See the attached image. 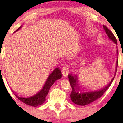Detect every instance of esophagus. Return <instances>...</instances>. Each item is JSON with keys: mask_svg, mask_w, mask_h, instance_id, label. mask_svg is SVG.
I'll use <instances>...</instances> for the list:
<instances>
[{"mask_svg": "<svg viewBox=\"0 0 123 123\" xmlns=\"http://www.w3.org/2000/svg\"><path fill=\"white\" fill-rule=\"evenodd\" d=\"M69 66L68 64H65V65L63 66L62 69V73L64 76H66L68 75L69 71Z\"/></svg>", "mask_w": 123, "mask_h": 123, "instance_id": "1", "label": "esophagus"}]
</instances>
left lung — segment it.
<instances>
[{"instance_id":"obj_1","label":"left lung","mask_w":123,"mask_h":123,"mask_svg":"<svg viewBox=\"0 0 123 123\" xmlns=\"http://www.w3.org/2000/svg\"><path fill=\"white\" fill-rule=\"evenodd\" d=\"M103 27H104V30L105 31L106 34L108 35L109 38L111 40H112L113 42H115L116 44L117 45V40L116 39L115 36H114L113 33L106 26H105V25H103ZM117 53L118 54V50H117ZM118 57H117L116 61V72L117 68L118 66ZM68 78L70 81V86L72 87V92L71 94H70V98H71L72 101L75 104H77V105L85 106L90 104V103L94 102V101H96V100H97L99 98H101L103 95V94L105 93V91L110 87V86L111 85L113 80L114 78H115V76L112 79V80H111V82L109 83L106 87H104L102 89H100V90H97V91H91V92H85L82 93L79 92V89L80 88L79 86L77 84V78L76 77V76H72V74H69Z\"/></svg>"}]
</instances>
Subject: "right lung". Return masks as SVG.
I'll return each mask as SVG.
<instances>
[{"mask_svg":"<svg viewBox=\"0 0 123 123\" xmlns=\"http://www.w3.org/2000/svg\"><path fill=\"white\" fill-rule=\"evenodd\" d=\"M21 28L20 26L19 28L17 29L16 31H17L18 29H19ZM61 71L58 68L55 69L53 70V72L50 74L49 77L47 78V81H46L44 86L43 88L39 91V92L37 93L36 95L32 96V97H28V98H24V97H20L18 96L16 94H15L14 92H14L15 97L17 98L18 99L20 100L22 102L28 105L36 107L37 106L41 105L43 104L44 101H46V97L47 95L49 93V90H50V87H51L52 85L54 84V83L56 80L61 78L62 77Z\"/></svg>","mask_w":123,"mask_h":123,"instance_id":"add662e5","label":"right lung"}]
</instances>
